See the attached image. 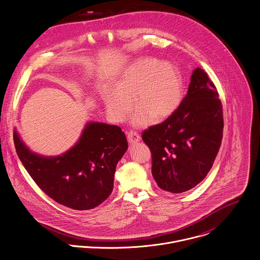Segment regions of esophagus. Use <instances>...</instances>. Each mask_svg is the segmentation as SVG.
Instances as JSON below:
<instances>
[{
    "mask_svg": "<svg viewBox=\"0 0 260 260\" xmlns=\"http://www.w3.org/2000/svg\"><path fill=\"white\" fill-rule=\"evenodd\" d=\"M141 140V137L139 136V134L135 131H131L127 133V141L128 143L131 144H134V143H137Z\"/></svg>",
    "mask_w": 260,
    "mask_h": 260,
    "instance_id": "34e87169",
    "label": "esophagus"
}]
</instances>
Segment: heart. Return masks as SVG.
Segmentation results:
<instances>
[{
  "instance_id": "obj_1",
  "label": "heart",
  "mask_w": 260,
  "mask_h": 260,
  "mask_svg": "<svg viewBox=\"0 0 260 260\" xmlns=\"http://www.w3.org/2000/svg\"><path fill=\"white\" fill-rule=\"evenodd\" d=\"M183 81L179 70L169 61L141 57L128 66L115 83L106 89L103 101L109 118L122 122L133 109L137 110L131 122L136 127H146L155 119L171 116L181 104Z\"/></svg>"
}]
</instances>
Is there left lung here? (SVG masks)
<instances>
[{"mask_svg": "<svg viewBox=\"0 0 260 260\" xmlns=\"http://www.w3.org/2000/svg\"><path fill=\"white\" fill-rule=\"evenodd\" d=\"M223 106L208 74L197 68L186 96L162 123L144 131L158 186L172 193L193 188L211 170L223 139Z\"/></svg>", "mask_w": 260, "mask_h": 260, "instance_id": "1", "label": "left lung"}]
</instances>
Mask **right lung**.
<instances>
[{
	"mask_svg": "<svg viewBox=\"0 0 260 260\" xmlns=\"http://www.w3.org/2000/svg\"><path fill=\"white\" fill-rule=\"evenodd\" d=\"M14 144L23 166L50 199L73 210H91L112 192L117 162L127 150L117 125L88 122L79 141L66 153L45 157L30 151L14 132Z\"/></svg>",
	"mask_w": 260,
	"mask_h": 260,
	"instance_id": "right-lung-1",
	"label": "right lung"
}]
</instances>
